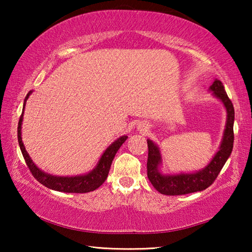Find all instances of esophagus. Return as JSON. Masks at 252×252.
Returning <instances> with one entry per match:
<instances>
[{"mask_svg": "<svg viewBox=\"0 0 252 252\" xmlns=\"http://www.w3.org/2000/svg\"><path fill=\"white\" fill-rule=\"evenodd\" d=\"M146 129H147V126H144V127H143V130H146Z\"/></svg>", "mask_w": 252, "mask_h": 252, "instance_id": "obj_1", "label": "esophagus"}]
</instances>
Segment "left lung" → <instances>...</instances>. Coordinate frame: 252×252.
<instances>
[{
    "instance_id": "left-lung-1",
    "label": "left lung",
    "mask_w": 252,
    "mask_h": 252,
    "mask_svg": "<svg viewBox=\"0 0 252 252\" xmlns=\"http://www.w3.org/2000/svg\"><path fill=\"white\" fill-rule=\"evenodd\" d=\"M210 90L215 93L217 97L222 101L225 109H227L228 118L227 125L223 134L222 142L219 151L217 152L215 158L211 160L206 168L201 171L189 174H177V176H163L159 172L158 167L161 162L160 151L158 147L151 140L148 141V161L147 170L148 178L152 186L159 191L160 193L165 195H180L202 191L210 187L223 168L225 161L231 155L233 148V121H234V109L231 100L227 95L223 84L221 81L216 80L210 87Z\"/></svg>"
}]
</instances>
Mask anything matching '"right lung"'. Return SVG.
I'll use <instances>...</instances> for the list:
<instances>
[{
    "label": "right lung",
    "mask_w": 252,
    "mask_h": 252,
    "mask_svg": "<svg viewBox=\"0 0 252 252\" xmlns=\"http://www.w3.org/2000/svg\"><path fill=\"white\" fill-rule=\"evenodd\" d=\"M27 95V99L28 96ZM25 106V103H24ZM23 106V111H24ZM23 111L22 114H21L20 120H19V126H18V139H19V144L20 149L22 151V155L25 162H27V165L30 169V172L32 173V176L39 181L41 185L50 188L52 190L57 191H62V192H69V193H85L90 192L99 188L102 183L105 181V179L108 178L109 170L111 167V163L114 159V156L118 152L119 149L126 141L127 136L123 135L121 138H119L117 141H114L111 146L106 149L103 155H102L101 159L97 163L96 168L92 170L90 173L84 174V176H79V177H54L51 176V174L44 173L43 171L36 167L35 164L33 163L31 158L29 157L27 150H25L24 144L22 142V138H21V125H22L23 120Z\"/></svg>",
    "instance_id": "right-lung-1"
}]
</instances>
